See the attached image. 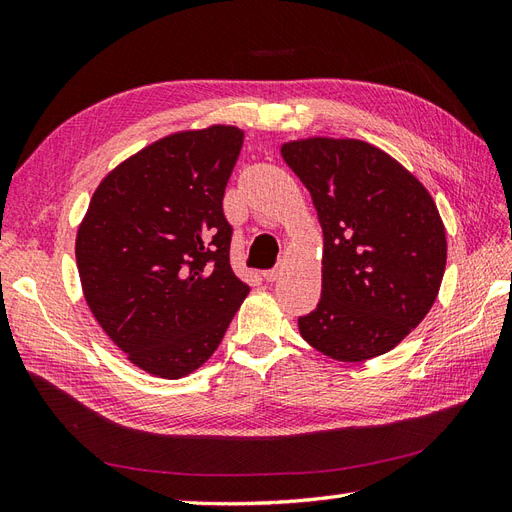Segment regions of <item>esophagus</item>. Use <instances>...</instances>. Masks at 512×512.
I'll return each instance as SVG.
<instances>
[{
	"label": "esophagus",
	"mask_w": 512,
	"mask_h": 512,
	"mask_svg": "<svg viewBox=\"0 0 512 512\" xmlns=\"http://www.w3.org/2000/svg\"><path fill=\"white\" fill-rule=\"evenodd\" d=\"M281 272H283V268H281V266H277V268H272V270H266V272H264V279H266L268 283H272V281H277V279L281 277Z\"/></svg>",
	"instance_id": "1"
}]
</instances>
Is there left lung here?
Returning a JSON list of instances; mask_svg holds the SVG:
<instances>
[{
    "mask_svg": "<svg viewBox=\"0 0 512 512\" xmlns=\"http://www.w3.org/2000/svg\"><path fill=\"white\" fill-rule=\"evenodd\" d=\"M285 164L305 183L322 227V296L298 331L335 361L396 348L437 300L448 240L430 192L370 142H285Z\"/></svg>",
    "mask_w": 512,
    "mask_h": 512,
    "instance_id": "obj_1",
    "label": "left lung"
}]
</instances>
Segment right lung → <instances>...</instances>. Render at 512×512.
<instances>
[{"instance_id":"obj_1","label":"right lung","mask_w":512,"mask_h":512,"mask_svg":"<svg viewBox=\"0 0 512 512\" xmlns=\"http://www.w3.org/2000/svg\"><path fill=\"white\" fill-rule=\"evenodd\" d=\"M242 142L240 127L212 125L147 144L101 179L77 227L86 305L147 374L199 370L248 294L222 214Z\"/></svg>"}]
</instances>
